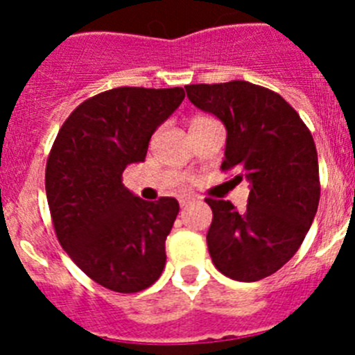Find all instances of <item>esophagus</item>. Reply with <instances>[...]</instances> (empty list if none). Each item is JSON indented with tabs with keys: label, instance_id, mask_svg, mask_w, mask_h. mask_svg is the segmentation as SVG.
Returning a JSON list of instances; mask_svg holds the SVG:
<instances>
[{
	"label": "esophagus",
	"instance_id": "1",
	"mask_svg": "<svg viewBox=\"0 0 355 355\" xmlns=\"http://www.w3.org/2000/svg\"><path fill=\"white\" fill-rule=\"evenodd\" d=\"M192 197H183V199H180V205H181V208H187L188 205H190V202H192Z\"/></svg>",
	"mask_w": 355,
	"mask_h": 355
}]
</instances>
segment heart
I'll list each match as a JSON object with an SVG mask.
<instances>
[{"label":"heart","mask_w":355,"mask_h":355,"mask_svg":"<svg viewBox=\"0 0 355 355\" xmlns=\"http://www.w3.org/2000/svg\"><path fill=\"white\" fill-rule=\"evenodd\" d=\"M200 119H206V117H196V119H193V121H200ZM192 121V122H193Z\"/></svg>","instance_id":"heart-1"}]
</instances>
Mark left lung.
<instances>
[{"mask_svg":"<svg viewBox=\"0 0 355 355\" xmlns=\"http://www.w3.org/2000/svg\"><path fill=\"white\" fill-rule=\"evenodd\" d=\"M188 99L227 130L222 171L250 183L245 211L206 199L208 250L227 277L254 283L277 272L302 245L318 209V156L311 131L283 97L249 81L187 85Z\"/></svg>","mask_w":355,"mask_h":355,"instance_id":"8db88e82","label":"left lung"}]
</instances>
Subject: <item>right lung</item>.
I'll return each mask as SVG.
<instances>
[{
  "label": "right lung",
  "mask_w": 355,
  "mask_h": 355,
  "mask_svg": "<svg viewBox=\"0 0 355 355\" xmlns=\"http://www.w3.org/2000/svg\"><path fill=\"white\" fill-rule=\"evenodd\" d=\"M184 99L181 87H119L81 103L64 122L46 165L53 227L69 258L97 284L137 293L165 268L174 197L147 202L122 184L149 140Z\"/></svg>",
  "instance_id": "right-lung-1"
}]
</instances>
